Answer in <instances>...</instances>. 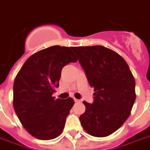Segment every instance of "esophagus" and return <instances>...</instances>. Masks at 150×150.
I'll use <instances>...</instances> for the list:
<instances>
[{
  "mask_svg": "<svg viewBox=\"0 0 150 150\" xmlns=\"http://www.w3.org/2000/svg\"><path fill=\"white\" fill-rule=\"evenodd\" d=\"M74 100H75V103H79V102H80V100H79V99H77V98H74Z\"/></svg>",
  "mask_w": 150,
  "mask_h": 150,
  "instance_id": "obj_1",
  "label": "esophagus"
}]
</instances>
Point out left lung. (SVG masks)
<instances>
[{"instance_id":"1","label":"left lung","mask_w":150,"mask_h":150,"mask_svg":"<svg viewBox=\"0 0 150 150\" xmlns=\"http://www.w3.org/2000/svg\"><path fill=\"white\" fill-rule=\"evenodd\" d=\"M79 62L94 87V102L83 101L86 110L79 120L94 137L109 136L128 118L136 98L135 80L125 59L107 47H73Z\"/></svg>"}]
</instances>
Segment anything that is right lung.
<instances>
[{
	"label": "right lung",
	"instance_id": "add662e5",
	"mask_svg": "<svg viewBox=\"0 0 150 150\" xmlns=\"http://www.w3.org/2000/svg\"><path fill=\"white\" fill-rule=\"evenodd\" d=\"M73 47H49L25 61L13 84V107L19 120L32 136L51 140L62 133L74 105L71 98L55 99L61 71L77 62Z\"/></svg>",
	"mask_w": 150,
	"mask_h": 150
}]
</instances>
